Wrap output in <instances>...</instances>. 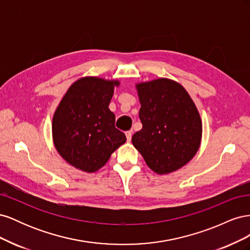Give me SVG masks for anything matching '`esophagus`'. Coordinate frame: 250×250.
<instances>
[{
    "instance_id": "34e87169",
    "label": "esophagus",
    "mask_w": 250,
    "mask_h": 250,
    "mask_svg": "<svg viewBox=\"0 0 250 250\" xmlns=\"http://www.w3.org/2000/svg\"><path fill=\"white\" fill-rule=\"evenodd\" d=\"M125 134H126V138H127V141L128 142H130L131 141V131H126L125 132Z\"/></svg>"
}]
</instances>
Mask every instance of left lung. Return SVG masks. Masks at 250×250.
I'll list each match as a JSON object with an SVG mask.
<instances>
[{"instance_id":"8db88e82","label":"left lung","mask_w":250,"mask_h":250,"mask_svg":"<svg viewBox=\"0 0 250 250\" xmlns=\"http://www.w3.org/2000/svg\"><path fill=\"white\" fill-rule=\"evenodd\" d=\"M137 88L143 128L133 134V146L157 174L181 168L201 141V120L191 97L179 83L165 78L140 83Z\"/></svg>"}]
</instances>
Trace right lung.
<instances>
[{
	"label": "right lung",
	"instance_id": "right-lung-1",
	"mask_svg": "<svg viewBox=\"0 0 250 250\" xmlns=\"http://www.w3.org/2000/svg\"><path fill=\"white\" fill-rule=\"evenodd\" d=\"M115 85H119L118 81L79 79L67 89L55 111L52 126L54 145L59 154L77 169L97 171L126 142L108 108Z\"/></svg>",
	"mask_w": 250,
	"mask_h": 250
}]
</instances>
